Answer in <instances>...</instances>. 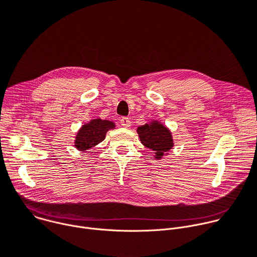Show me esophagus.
Segmentation results:
<instances>
[{
	"label": "esophagus",
	"mask_w": 257,
	"mask_h": 257,
	"mask_svg": "<svg viewBox=\"0 0 257 257\" xmlns=\"http://www.w3.org/2000/svg\"><path fill=\"white\" fill-rule=\"evenodd\" d=\"M120 124L123 126V127H130L131 126V121L129 120L128 117H122L120 119Z\"/></svg>",
	"instance_id": "esophagus-1"
}]
</instances>
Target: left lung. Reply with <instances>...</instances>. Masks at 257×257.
<instances>
[{"label":"left lung","mask_w":257,"mask_h":257,"mask_svg":"<svg viewBox=\"0 0 257 257\" xmlns=\"http://www.w3.org/2000/svg\"><path fill=\"white\" fill-rule=\"evenodd\" d=\"M137 133L141 143L153 150L157 159H162L173 148V138L170 130L159 122L138 127Z\"/></svg>","instance_id":"8db88e82"}]
</instances>
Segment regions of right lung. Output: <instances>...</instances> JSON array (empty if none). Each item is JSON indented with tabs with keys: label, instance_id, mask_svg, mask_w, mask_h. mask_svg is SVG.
<instances>
[{
	"label": "right lung",
	"instance_id": "obj_1",
	"mask_svg": "<svg viewBox=\"0 0 257 257\" xmlns=\"http://www.w3.org/2000/svg\"><path fill=\"white\" fill-rule=\"evenodd\" d=\"M114 127L115 125L111 121L101 119L91 120V122L83 125L77 133L75 140L76 149L82 152L91 149L92 146L100 143L104 139L106 132Z\"/></svg>",
	"mask_w": 257,
	"mask_h": 257
}]
</instances>
